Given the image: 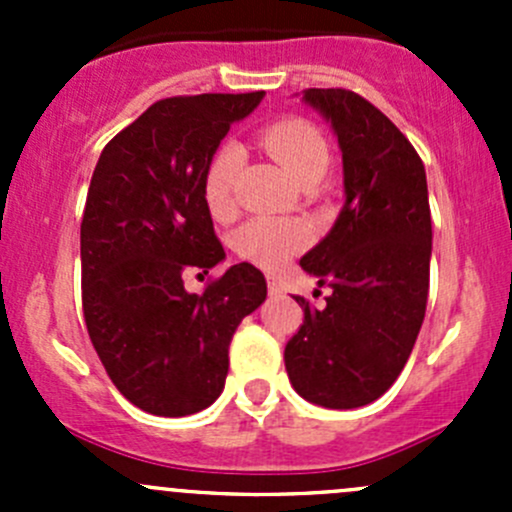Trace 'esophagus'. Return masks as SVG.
I'll use <instances>...</instances> for the list:
<instances>
[{"label":"esophagus","mask_w":512,"mask_h":512,"mask_svg":"<svg viewBox=\"0 0 512 512\" xmlns=\"http://www.w3.org/2000/svg\"><path fill=\"white\" fill-rule=\"evenodd\" d=\"M267 289H270V294H280L282 292V287H280V282H277V277L267 275Z\"/></svg>","instance_id":"1"}]
</instances>
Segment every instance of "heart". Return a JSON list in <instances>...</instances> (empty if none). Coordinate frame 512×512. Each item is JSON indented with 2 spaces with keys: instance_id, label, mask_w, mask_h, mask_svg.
Wrapping results in <instances>:
<instances>
[{
  "instance_id": "1",
  "label": "heart",
  "mask_w": 512,
  "mask_h": 512,
  "mask_svg": "<svg viewBox=\"0 0 512 512\" xmlns=\"http://www.w3.org/2000/svg\"><path fill=\"white\" fill-rule=\"evenodd\" d=\"M272 158L285 168L294 183H302L314 170L327 165V148L317 128L304 121L272 123L262 136ZM242 165V148L237 143H225L208 165L203 193L210 213L223 218L232 210V185ZM309 242L307 225L294 220L252 218L240 225L232 235V247L247 262L260 267H280L289 257L304 250Z\"/></svg>"
}]
</instances>
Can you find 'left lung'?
<instances>
[{
	"instance_id": "8db88e82",
	"label": "left lung",
	"mask_w": 512,
	"mask_h": 512,
	"mask_svg": "<svg viewBox=\"0 0 512 512\" xmlns=\"http://www.w3.org/2000/svg\"><path fill=\"white\" fill-rule=\"evenodd\" d=\"M302 103L337 136L344 205L327 237L299 260L332 294L324 309L294 297L304 324L287 342L285 366L302 399L359 409L394 384L426 314V170L404 133L354 91L304 89Z\"/></svg>"
}]
</instances>
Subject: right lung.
Listing matches in <instances>:
<instances>
[{
	"mask_svg": "<svg viewBox=\"0 0 512 512\" xmlns=\"http://www.w3.org/2000/svg\"><path fill=\"white\" fill-rule=\"evenodd\" d=\"M265 91L153 103L98 158L81 220V297L98 359L116 389L156 416L208 409L225 389L237 324L267 297L240 262L188 292L185 272L225 260L203 183L232 123ZM200 277V275H198Z\"/></svg>",
	"mask_w": 512,
	"mask_h": 512,
	"instance_id": "obj_1",
	"label": "right lung"
}]
</instances>
